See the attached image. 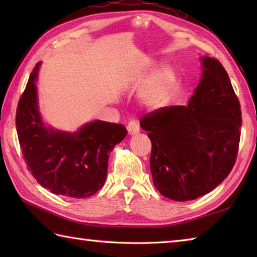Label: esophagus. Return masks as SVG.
<instances>
[{
  "mask_svg": "<svg viewBox=\"0 0 257 257\" xmlns=\"http://www.w3.org/2000/svg\"><path fill=\"white\" fill-rule=\"evenodd\" d=\"M127 128L130 135H136L139 133V124L136 120H130Z\"/></svg>",
  "mask_w": 257,
  "mask_h": 257,
  "instance_id": "1",
  "label": "esophagus"
}]
</instances>
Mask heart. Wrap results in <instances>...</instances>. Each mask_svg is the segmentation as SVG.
<instances>
[{"label": "heart", "instance_id": "obj_1", "mask_svg": "<svg viewBox=\"0 0 257 257\" xmlns=\"http://www.w3.org/2000/svg\"><path fill=\"white\" fill-rule=\"evenodd\" d=\"M176 87V76L171 69L163 68L156 73L146 92V101L151 105L160 106L169 101Z\"/></svg>", "mask_w": 257, "mask_h": 257}]
</instances>
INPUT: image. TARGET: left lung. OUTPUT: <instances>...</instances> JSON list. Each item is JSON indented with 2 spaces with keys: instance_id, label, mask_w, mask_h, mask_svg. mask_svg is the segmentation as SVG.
I'll return each instance as SVG.
<instances>
[{
  "instance_id": "left-lung-1",
  "label": "left lung",
  "mask_w": 257,
  "mask_h": 257,
  "mask_svg": "<svg viewBox=\"0 0 257 257\" xmlns=\"http://www.w3.org/2000/svg\"><path fill=\"white\" fill-rule=\"evenodd\" d=\"M203 77L187 105L146 113L141 127L152 142L155 188L173 201H191L232 170L240 142V103L215 58H202Z\"/></svg>"
}]
</instances>
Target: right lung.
<instances>
[{
  "label": "right lung",
  "instance_id": "obj_1",
  "mask_svg": "<svg viewBox=\"0 0 257 257\" xmlns=\"http://www.w3.org/2000/svg\"><path fill=\"white\" fill-rule=\"evenodd\" d=\"M30 73L16 114L17 134L25 162L38 184L53 194L89 197L106 179L108 154L127 135L122 124L93 121L76 133L46 128L37 107L35 79Z\"/></svg>",
  "mask_w": 257,
  "mask_h": 257
}]
</instances>
